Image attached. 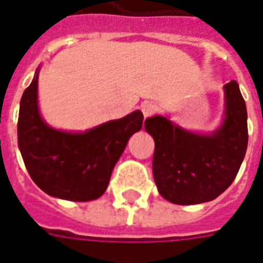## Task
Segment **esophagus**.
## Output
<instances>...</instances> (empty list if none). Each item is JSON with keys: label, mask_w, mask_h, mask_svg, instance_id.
<instances>
[{"label": "esophagus", "mask_w": 263, "mask_h": 263, "mask_svg": "<svg viewBox=\"0 0 263 263\" xmlns=\"http://www.w3.org/2000/svg\"><path fill=\"white\" fill-rule=\"evenodd\" d=\"M141 110L143 117L146 118V117H151L152 114H155V111H156V106H155L153 103H143L141 106Z\"/></svg>", "instance_id": "1"}]
</instances>
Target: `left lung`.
<instances>
[{
	"mask_svg": "<svg viewBox=\"0 0 263 263\" xmlns=\"http://www.w3.org/2000/svg\"><path fill=\"white\" fill-rule=\"evenodd\" d=\"M226 111L211 135L181 128L167 117L145 120L155 139L153 177L160 195L176 205L213 201L234 181L248 145L247 107L235 81L224 85Z\"/></svg>",
	"mask_w": 263,
	"mask_h": 263,
	"instance_id": "obj_1",
	"label": "left lung"
}]
</instances>
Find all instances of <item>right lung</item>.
Instances as JSON below:
<instances>
[{
    "label": "right lung",
    "mask_w": 263,
    "mask_h": 263,
    "mask_svg": "<svg viewBox=\"0 0 263 263\" xmlns=\"http://www.w3.org/2000/svg\"><path fill=\"white\" fill-rule=\"evenodd\" d=\"M37 79L39 69L19 107L17 145L25 166L48 195L77 202L97 199L129 138L142 128L143 114L137 110L85 132L54 129L39 111Z\"/></svg>",
    "instance_id": "obj_1"
}]
</instances>
